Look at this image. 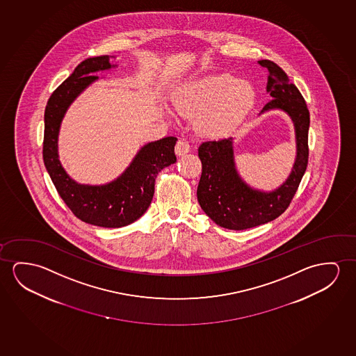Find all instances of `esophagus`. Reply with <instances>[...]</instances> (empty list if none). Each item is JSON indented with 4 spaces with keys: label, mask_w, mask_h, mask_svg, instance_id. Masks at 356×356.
Segmentation results:
<instances>
[{
    "label": "esophagus",
    "mask_w": 356,
    "mask_h": 356,
    "mask_svg": "<svg viewBox=\"0 0 356 356\" xmlns=\"http://www.w3.org/2000/svg\"><path fill=\"white\" fill-rule=\"evenodd\" d=\"M190 152V144L186 140H184V139H180L179 142L176 143L175 145V153L176 155H185V154L188 153Z\"/></svg>",
    "instance_id": "esophagus-1"
}]
</instances>
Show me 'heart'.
I'll return each instance as SVG.
<instances>
[{
  "label": "heart",
  "instance_id": "heart-1",
  "mask_svg": "<svg viewBox=\"0 0 356 356\" xmlns=\"http://www.w3.org/2000/svg\"><path fill=\"white\" fill-rule=\"evenodd\" d=\"M254 90L249 82L230 74H216L182 86L175 107L182 115L197 117L196 126L206 137L228 136L250 108Z\"/></svg>",
  "mask_w": 356,
  "mask_h": 356
}]
</instances>
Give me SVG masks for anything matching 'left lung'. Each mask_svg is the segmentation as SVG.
I'll list each match as a JSON object with an SVG mask.
<instances>
[{"label":"left lung","mask_w":356,"mask_h":356,"mask_svg":"<svg viewBox=\"0 0 356 356\" xmlns=\"http://www.w3.org/2000/svg\"><path fill=\"white\" fill-rule=\"evenodd\" d=\"M259 64L268 70L266 92L273 99L259 115L279 110L290 117L295 127V163L282 185L273 191H264L243 180L236 166L233 138L202 143L198 148L202 163L198 203L216 225L227 229H249L268 223L284 213L295 196L308 163L309 111L306 101L274 61L259 60Z\"/></svg>","instance_id":"left-lung-1"}]
</instances>
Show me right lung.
<instances>
[{
	"label": "right lung",
	"instance_id": "obj_1",
	"mask_svg": "<svg viewBox=\"0 0 356 356\" xmlns=\"http://www.w3.org/2000/svg\"><path fill=\"white\" fill-rule=\"evenodd\" d=\"M102 55L88 58L51 93L44 113V165L66 206L82 222L104 228H120L140 218L154 196L155 179L161 170L176 163L177 138L166 137L143 145L131 164L117 179L104 185L79 184L63 168L58 139L61 122L72 102L99 80L96 72L115 67Z\"/></svg>",
	"mask_w": 356,
	"mask_h": 356
}]
</instances>
